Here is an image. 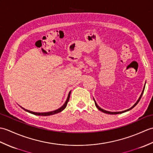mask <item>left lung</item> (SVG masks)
<instances>
[{"instance_id":"obj_1","label":"left lung","mask_w":153,"mask_h":153,"mask_svg":"<svg viewBox=\"0 0 153 153\" xmlns=\"http://www.w3.org/2000/svg\"><path fill=\"white\" fill-rule=\"evenodd\" d=\"M145 87H144V88H143V92H142V93H141V96H140V97H139V99L137 100V101L136 102V103L135 104V105L133 106L132 107H131L129 109H128V110H124V111H122V112H108V111H106V110H103V109H102L101 108H100V107L97 105V104L96 103V102H95V100H94V101H95V106H97V108H98L99 110H100V111H102V112H105V113H106V114H121V113H123V112H126V111H128V110H131V109H132L133 108H134V107L135 106H136L137 105V104L139 102V100H140V99H141V97H142V95H143V91H144V89H145Z\"/></svg>"}]
</instances>
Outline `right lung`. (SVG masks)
<instances>
[{"label": "right lung", "instance_id": "1", "mask_svg": "<svg viewBox=\"0 0 153 153\" xmlns=\"http://www.w3.org/2000/svg\"><path fill=\"white\" fill-rule=\"evenodd\" d=\"M70 93H71V91L69 93V94H68V98H67V100L65 102V103L64 104V105L60 107V108H58L56 110H54V111H52V112H42V113H39V112H31V111H30V110H26L24 108H22L25 110V111H27L28 112H30L31 114H35V115H38V116H50V115H53V114H56V113H58V112H60L61 111H62V110L66 108V106H67V104L68 102V101H69V99H70Z\"/></svg>", "mask_w": 153, "mask_h": 153}]
</instances>
